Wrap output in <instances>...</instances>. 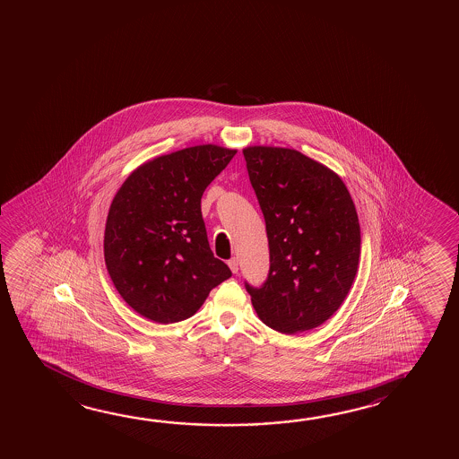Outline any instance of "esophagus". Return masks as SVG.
Returning a JSON list of instances; mask_svg holds the SVG:
<instances>
[{"mask_svg": "<svg viewBox=\"0 0 459 459\" xmlns=\"http://www.w3.org/2000/svg\"><path fill=\"white\" fill-rule=\"evenodd\" d=\"M227 264H229V267H230V271H232L233 273H238V259H237V257H232Z\"/></svg>", "mask_w": 459, "mask_h": 459, "instance_id": "34e87169", "label": "esophagus"}]
</instances>
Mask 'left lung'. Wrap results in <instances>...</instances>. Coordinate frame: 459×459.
Masks as SVG:
<instances>
[{"label":"left lung","instance_id":"1","mask_svg":"<svg viewBox=\"0 0 459 459\" xmlns=\"http://www.w3.org/2000/svg\"><path fill=\"white\" fill-rule=\"evenodd\" d=\"M265 219L271 269L247 286L255 314L294 334L325 324L346 299L360 257V224L346 184L301 152L255 145L243 151Z\"/></svg>","mask_w":459,"mask_h":459}]
</instances>
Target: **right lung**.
I'll return each mask as SVG.
<instances>
[{
    "instance_id": "1",
    "label": "right lung",
    "mask_w": 459,
    "mask_h": 459,
    "mask_svg": "<svg viewBox=\"0 0 459 459\" xmlns=\"http://www.w3.org/2000/svg\"><path fill=\"white\" fill-rule=\"evenodd\" d=\"M235 153L206 143L153 158L113 198L104 233L107 271L129 307L152 322L186 320L232 277L211 251L202 196Z\"/></svg>"
}]
</instances>
